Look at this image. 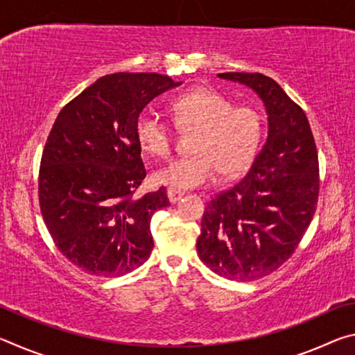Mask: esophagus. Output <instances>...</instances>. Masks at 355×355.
<instances>
[{
    "mask_svg": "<svg viewBox=\"0 0 355 355\" xmlns=\"http://www.w3.org/2000/svg\"><path fill=\"white\" fill-rule=\"evenodd\" d=\"M184 196V192L177 191V189H167V197H169L171 203H177L182 197Z\"/></svg>",
    "mask_w": 355,
    "mask_h": 355,
    "instance_id": "34e87169",
    "label": "esophagus"
}]
</instances>
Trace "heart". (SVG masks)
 <instances>
[{
  "instance_id": "1",
  "label": "heart",
  "mask_w": 355,
  "mask_h": 355,
  "mask_svg": "<svg viewBox=\"0 0 355 355\" xmlns=\"http://www.w3.org/2000/svg\"><path fill=\"white\" fill-rule=\"evenodd\" d=\"M171 116L182 133H196L191 156L171 161L155 172L153 180L171 189L207 186L214 178H233L255 159L263 139V116L250 106H235L211 89H194L171 103ZM136 139L144 153L169 156L175 133L171 123L153 111H142L136 120Z\"/></svg>"
}]
</instances>
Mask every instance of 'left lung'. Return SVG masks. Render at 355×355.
Returning a JSON list of instances; mask_svg holds the SVG:
<instances>
[{
	"label": "left lung",
	"instance_id": "1",
	"mask_svg": "<svg viewBox=\"0 0 355 355\" xmlns=\"http://www.w3.org/2000/svg\"><path fill=\"white\" fill-rule=\"evenodd\" d=\"M218 76L260 95L269 135L249 172L207 203L197 254L220 277L252 282L277 271L307 232L320 196L318 150L304 110L272 78Z\"/></svg>",
	"mask_w": 355,
	"mask_h": 355
}]
</instances>
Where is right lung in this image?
I'll use <instances>...</instances> for the list:
<instances>
[{
	"instance_id": "1",
	"label": "right lung",
	"mask_w": 355,
	"mask_h": 355,
	"mask_svg": "<svg viewBox=\"0 0 355 355\" xmlns=\"http://www.w3.org/2000/svg\"><path fill=\"white\" fill-rule=\"evenodd\" d=\"M178 84L159 73L106 75L58 114L39 205L53 243L81 271L120 277L152 254L150 220L171 202L166 188L135 196L147 175L135 128L144 107Z\"/></svg>"
}]
</instances>
